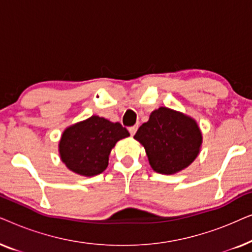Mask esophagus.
<instances>
[{
    "label": "esophagus",
    "instance_id": "esophagus-1",
    "mask_svg": "<svg viewBox=\"0 0 252 252\" xmlns=\"http://www.w3.org/2000/svg\"><path fill=\"white\" fill-rule=\"evenodd\" d=\"M128 130H129L130 135H134V134H135V133H136V130H137V125H135V126H132V127H129Z\"/></svg>",
    "mask_w": 252,
    "mask_h": 252
}]
</instances>
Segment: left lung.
Here are the masks:
<instances>
[{"label":"left lung","instance_id":"8db88e82","mask_svg":"<svg viewBox=\"0 0 252 252\" xmlns=\"http://www.w3.org/2000/svg\"><path fill=\"white\" fill-rule=\"evenodd\" d=\"M134 139L144 147L154 171L173 174L197 157L202 134L194 119L161 106L140 126Z\"/></svg>","mask_w":252,"mask_h":252}]
</instances>
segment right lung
<instances>
[{
	"label": "right lung",
	"instance_id": "right-lung-1",
	"mask_svg": "<svg viewBox=\"0 0 252 252\" xmlns=\"http://www.w3.org/2000/svg\"><path fill=\"white\" fill-rule=\"evenodd\" d=\"M127 136L128 130L122 124L93 116L65 129L60 142L61 158L75 173L97 175L108 167L110 151L117 141Z\"/></svg>",
	"mask_w": 252,
	"mask_h": 252
}]
</instances>
